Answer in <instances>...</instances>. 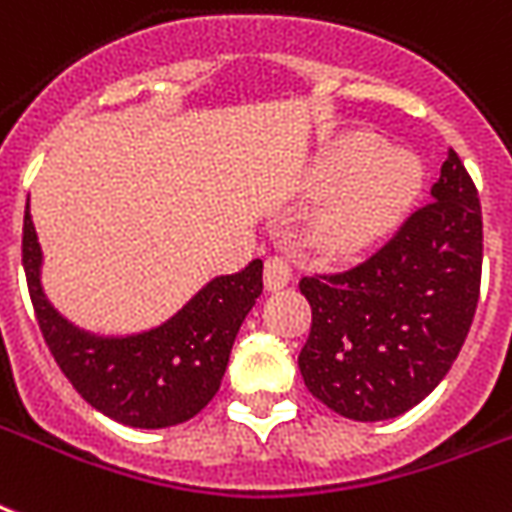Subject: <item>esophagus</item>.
Masks as SVG:
<instances>
[{
    "instance_id": "1",
    "label": "esophagus",
    "mask_w": 512,
    "mask_h": 512,
    "mask_svg": "<svg viewBox=\"0 0 512 512\" xmlns=\"http://www.w3.org/2000/svg\"><path fill=\"white\" fill-rule=\"evenodd\" d=\"M290 279H292V268L284 257H268V260H265V273H263L265 290L268 292L284 290V287L290 284Z\"/></svg>"
}]
</instances>
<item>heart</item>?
Returning a JSON list of instances; mask_svg holds the SVG:
<instances>
[{"label": "heart", "mask_w": 512, "mask_h": 512, "mask_svg": "<svg viewBox=\"0 0 512 512\" xmlns=\"http://www.w3.org/2000/svg\"><path fill=\"white\" fill-rule=\"evenodd\" d=\"M311 182L330 190L314 220L319 247L333 257H357L378 247L411 212L424 187V163L403 144L351 131L319 152Z\"/></svg>", "instance_id": "1"}]
</instances>
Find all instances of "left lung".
<instances>
[{
  "mask_svg": "<svg viewBox=\"0 0 512 512\" xmlns=\"http://www.w3.org/2000/svg\"><path fill=\"white\" fill-rule=\"evenodd\" d=\"M483 220L451 147L432 204L357 268L308 276L311 333L298 357L308 392L354 421H386L446 378L481 292Z\"/></svg>",
  "mask_w": 512,
  "mask_h": 512,
  "instance_id": "8db88e82",
  "label": "left lung"
}]
</instances>
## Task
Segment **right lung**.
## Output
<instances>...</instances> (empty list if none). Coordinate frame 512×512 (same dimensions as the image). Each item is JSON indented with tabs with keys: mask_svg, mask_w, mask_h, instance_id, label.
<instances>
[{
	"mask_svg": "<svg viewBox=\"0 0 512 512\" xmlns=\"http://www.w3.org/2000/svg\"><path fill=\"white\" fill-rule=\"evenodd\" d=\"M42 265L26 198L23 271L45 343L85 403L139 429L182 424L217 395L241 322L263 292V260H252L244 271L209 279L161 325L104 335L77 327L50 303Z\"/></svg>",
	"mask_w": 512,
	"mask_h": 512,
	"instance_id": "obj_1",
	"label": "right lung"
}]
</instances>
